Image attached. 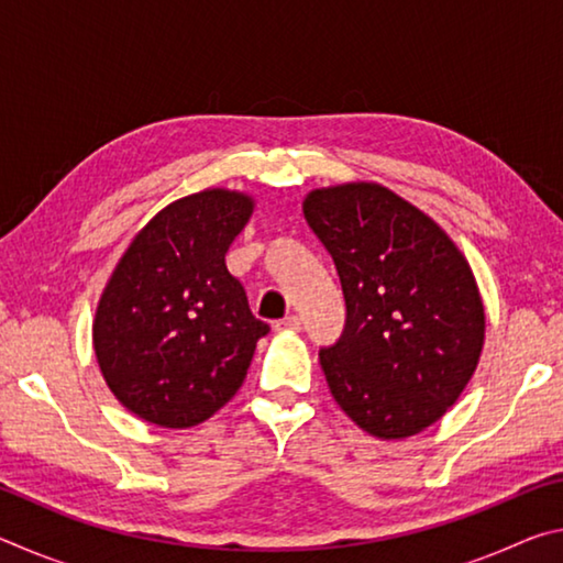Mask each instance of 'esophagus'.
Segmentation results:
<instances>
[{
    "instance_id": "esophagus-1",
    "label": "esophagus",
    "mask_w": 563,
    "mask_h": 563,
    "mask_svg": "<svg viewBox=\"0 0 563 563\" xmlns=\"http://www.w3.org/2000/svg\"><path fill=\"white\" fill-rule=\"evenodd\" d=\"M275 330L278 332H298L300 330V318L298 316H288L275 322Z\"/></svg>"
}]
</instances>
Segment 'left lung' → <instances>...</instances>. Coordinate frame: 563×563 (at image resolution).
<instances>
[{
  "instance_id": "left-lung-1",
  "label": "left lung",
  "mask_w": 563,
  "mask_h": 563,
  "mask_svg": "<svg viewBox=\"0 0 563 563\" xmlns=\"http://www.w3.org/2000/svg\"><path fill=\"white\" fill-rule=\"evenodd\" d=\"M302 213L347 305L342 338L320 350L332 397L377 440L419 434L479 365L487 316L470 263L430 216L373 180L310 190Z\"/></svg>"
}]
</instances>
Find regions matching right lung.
<instances>
[{"label": "right lung", "instance_id": "1", "mask_svg": "<svg viewBox=\"0 0 563 563\" xmlns=\"http://www.w3.org/2000/svg\"><path fill=\"white\" fill-rule=\"evenodd\" d=\"M255 201L206 188L168 203L133 235L93 316V352L113 397L166 430L213 417L251 367L268 325L225 268Z\"/></svg>", "mask_w": 563, "mask_h": 563}]
</instances>
